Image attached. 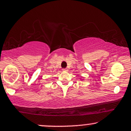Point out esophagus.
Here are the masks:
<instances>
[{
    "label": "esophagus",
    "mask_w": 131,
    "mask_h": 131,
    "mask_svg": "<svg viewBox=\"0 0 131 131\" xmlns=\"http://www.w3.org/2000/svg\"><path fill=\"white\" fill-rule=\"evenodd\" d=\"M62 71H68L67 69H62Z\"/></svg>",
    "instance_id": "34e87169"
}]
</instances>
